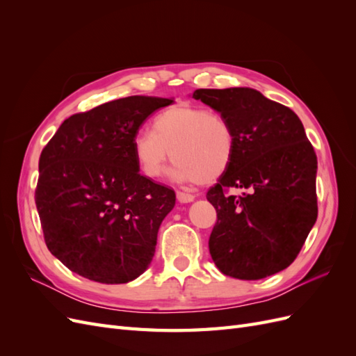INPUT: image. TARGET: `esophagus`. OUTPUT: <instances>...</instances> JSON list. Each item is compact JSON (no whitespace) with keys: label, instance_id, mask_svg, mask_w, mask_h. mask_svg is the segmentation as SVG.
I'll return each mask as SVG.
<instances>
[{"label":"esophagus","instance_id":"esophagus-1","mask_svg":"<svg viewBox=\"0 0 356 356\" xmlns=\"http://www.w3.org/2000/svg\"><path fill=\"white\" fill-rule=\"evenodd\" d=\"M177 199L181 203H190L195 200V196L190 195V193H184V191H177Z\"/></svg>","mask_w":356,"mask_h":356}]
</instances>
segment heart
Returning <instances> with one entry per match:
<instances>
[{
    "label": "heart",
    "mask_w": 356,
    "mask_h": 356,
    "mask_svg": "<svg viewBox=\"0 0 356 356\" xmlns=\"http://www.w3.org/2000/svg\"><path fill=\"white\" fill-rule=\"evenodd\" d=\"M236 148L232 122L220 111L178 102L159 113L152 132L139 134L134 154L143 174L159 178L169 159L175 166L170 177L179 182L211 184L229 168Z\"/></svg>",
    "instance_id": "1"
}]
</instances>
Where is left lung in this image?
I'll list each match as a JSON object with an SVG mask.
<instances>
[{"instance_id": "8db88e82", "label": "left lung", "mask_w": 356, "mask_h": 356, "mask_svg": "<svg viewBox=\"0 0 356 356\" xmlns=\"http://www.w3.org/2000/svg\"><path fill=\"white\" fill-rule=\"evenodd\" d=\"M229 118L236 148L207 193L217 211L209 252L220 272L257 281L284 270L303 248L318 217L315 149L297 114L250 88L197 89ZM230 188H248L241 197Z\"/></svg>"}]
</instances>
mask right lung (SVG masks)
Masks as SVG:
<instances>
[{
  "instance_id": "1",
  "label": "right lung",
  "mask_w": 356,
  "mask_h": 356,
  "mask_svg": "<svg viewBox=\"0 0 356 356\" xmlns=\"http://www.w3.org/2000/svg\"><path fill=\"white\" fill-rule=\"evenodd\" d=\"M172 99L127 96L74 114L38 161L35 204L49 251L70 270L126 284L152 263L175 191L139 174V127Z\"/></svg>"
}]
</instances>
